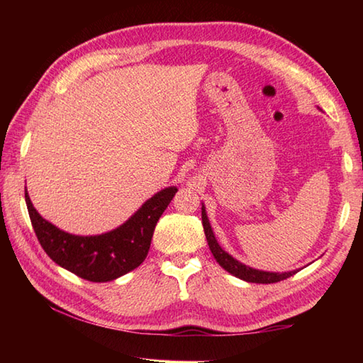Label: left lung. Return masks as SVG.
<instances>
[{"label": "left lung", "instance_id": "left-lung-1", "mask_svg": "<svg viewBox=\"0 0 363 363\" xmlns=\"http://www.w3.org/2000/svg\"><path fill=\"white\" fill-rule=\"evenodd\" d=\"M201 218H203V226H204V234L207 238V243H209V248L213 254L215 260L218 262L220 267L226 269L228 273L238 277V279L246 281V282H256V284H273L287 279V277L298 273L299 269H291V272H284V273H276V272H264V269H256L248 265L242 264L240 260L230 256L229 252L221 248L218 245L217 238H215L213 229L211 226V221L207 218V212L204 204L201 206Z\"/></svg>", "mask_w": 363, "mask_h": 363}]
</instances>
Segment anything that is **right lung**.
<instances>
[{
    "mask_svg": "<svg viewBox=\"0 0 363 363\" xmlns=\"http://www.w3.org/2000/svg\"><path fill=\"white\" fill-rule=\"evenodd\" d=\"M176 191L174 186L157 191L123 225L98 235H76L54 226L35 211L26 187L25 199L35 235L50 259L82 279L109 282L133 272L148 256L154 228Z\"/></svg>",
    "mask_w": 363,
    "mask_h": 363,
    "instance_id": "1",
    "label": "right lung"
}]
</instances>
